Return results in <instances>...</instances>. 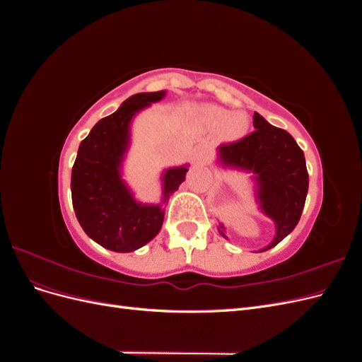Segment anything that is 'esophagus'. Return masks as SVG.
<instances>
[{"label": "esophagus", "instance_id": "34e87169", "mask_svg": "<svg viewBox=\"0 0 362 362\" xmlns=\"http://www.w3.org/2000/svg\"><path fill=\"white\" fill-rule=\"evenodd\" d=\"M194 161H198L201 164H204L206 161V156H205V151H198L194 154Z\"/></svg>", "mask_w": 362, "mask_h": 362}]
</instances>
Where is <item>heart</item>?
I'll return each mask as SVG.
<instances>
[{"label": "heart", "mask_w": 362, "mask_h": 362, "mask_svg": "<svg viewBox=\"0 0 362 362\" xmlns=\"http://www.w3.org/2000/svg\"><path fill=\"white\" fill-rule=\"evenodd\" d=\"M198 115L201 122L208 128H218L225 140H238L242 139L249 127L247 117L242 113L229 115L225 108L217 105H202L198 108Z\"/></svg>", "instance_id": "obj_1"}]
</instances>
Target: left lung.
I'll return each mask as SVG.
<instances>
[{"mask_svg": "<svg viewBox=\"0 0 362 362\" xmlns=\"http://www.w3.org/2000/svg\"><path fill=\"white\" fill-rule=\"evenodd\" d=\"M254 127L255 131L249 136L218 146L217 154L223 166L255 175L261 211L276 226L273 242L262 249L267 250L298 225L310 180L303 151L286 129L270 125L258 113H254ZM218 231L225 237L220 228Z\"/></svg>", "mask_w": 362, "mask_h": 362, "instance_id": "1", "label": "left lung"}]
</instances>
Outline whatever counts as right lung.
Wrapping results in <instances>:
<instances>
[{"label":"right lung","instance_id":"obj_1","mask_svg":"<svg viewBox=\"0 0 362 362\" xmlns=\"http://www.w3.org/2000/svg\"><path fill=\"white\" fill-rule=\"evenodd\" d=\"M164 95L166 92L160 90L129 96L80 144L71 177L74 210L84 233L105 249L133 252L151 242L163 225V204L180 187L189 170L180 166L163 173V199L158 205L137 202L120 177L131 120Z\"/></svg>","mask_w":362,"mask_h":362}]
</instances>
